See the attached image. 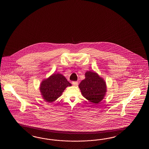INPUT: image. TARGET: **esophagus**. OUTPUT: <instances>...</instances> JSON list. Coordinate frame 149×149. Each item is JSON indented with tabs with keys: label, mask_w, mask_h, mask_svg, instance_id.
I'll list each match as a JSON object with an SVG mask.
<instances>
[{
	"label": "esophagus",
	"mask_w": 149,
	"mask_h": 149,
	"mask_svg": "<svg viewBox=\"0 0 149 149\" xmlns=\"http://www.w3.org/2000/svg\"><path fill=\"white\" fill-rule=\"evenodd\" d=\"M72 84H73V86H77L78 85V81H72Z\"/></svg>",
	"instance_id": "1"
}]
</instances>
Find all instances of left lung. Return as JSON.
Masks as SVG:
<instances>
[{
    "mask_svg": "<svg viewBox=\"0 0 149 149\" xmlns=\"http://www.w3.org/2000/svg\"><path fill=\"white\" fill-rule=\"evenodd\" d=\"M85 79L79 84V87L85 98L97 104L104 98L107 87L104 80L95 72L87 71Z\"/></svg>",
    "mask_w": 149,
    "mask_h": 149,
    "instance_id": "8db88e82",
    "label": "left lung"
}]
</instances>
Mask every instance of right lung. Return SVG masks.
I'll use <instances>...</instances> for the list:
<instances>
[{
    "label": "right lung",
    "instance_id": "right-lung-1",
    "mask_svg": "<svg viewBox=\"0 0 149 149\" xmlns=\"http://www.w3.org/2000/svg\"><path fill=\"white\" fill-rule=\"evenodd\" d=\"M71 85L63 75L55 73L41 82L40 90L45 101L51 103L59 97L65 88Z\"/></svg>",
    "mask_w": 149,
    "mask_h": 149
}]
</instances>
